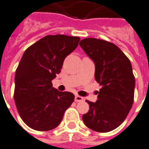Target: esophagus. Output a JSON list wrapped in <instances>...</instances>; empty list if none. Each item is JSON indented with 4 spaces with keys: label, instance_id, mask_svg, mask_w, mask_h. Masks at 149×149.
<instances>
[{
    "label": "esophagus",
    "instance_id": "1",
    "mask_svg": "<svg viewBox=\"0 0 149 149\" xmlns=\"http://www.w3.org/2000/svg\"><path fill=\"white\" fill-rule=\"evenodd\" d=\"M75 101L77 102H83V101H84V97H81V96H79V95H76V96H75Z\"/></svg>",
    "mask_w": 149,
    "mask_h": 149
}]
</instances>
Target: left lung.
Instances as JSON below:
<instances>
[{
  "mask_svg": "<svg viewBox=\"0 0 149 149\" xmlns=\"http://www.w3.org/2000/svg\"><path fill=\"white\" fill-rule=\"evenodd\" d=\"M79 46L95 65V77L102 87L95 102H86L89 111L83 115L91 130L105 133L117 128L125 120L134 102L135 79L130 60L112 43L86 38Z\"/></svg>",
  "mask_w": 149,
  "mask_h": 149,
  "instance_id": "8db88e82",
  "label": "left lung"
}]
</instances>
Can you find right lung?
<instances>
[{
    "label": "right lung",
    "mask_w": 149,
    "mask_h": 149,
    "mask_svg": "<svg viewBox=\"0 0 149 149\" xmlns=\"http://www.w3.org/2000/svg\"><path fill=\"white\" fill-rule=\"evenodd\" d=\"M79 37L48 35L25 51L15 76L14 99L22 120L32 129L47 131L57 127L74 95L59 91L52 80L63 62L78 46Z\"/></svg>",
    "instance_id": "obj_1"
}]
</instances>
